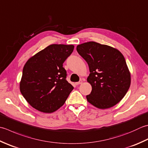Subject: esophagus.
<instances>
[{"mask_svg": "<svg viewBox=\"0 0 148 148\" xmlns=\"http://www.w3.org/2000/svg\"><path fill=\"white\" fill-rule=\"evenodd\" d=\"M82 83H83V82L82 81H79V82H77V83H76V85H80V84H82Z\"/></svg>", "mask_w": 148, "mask_h": 148, "instance_id": "esophagus-1", "label": "esophagus"}]
</instances>
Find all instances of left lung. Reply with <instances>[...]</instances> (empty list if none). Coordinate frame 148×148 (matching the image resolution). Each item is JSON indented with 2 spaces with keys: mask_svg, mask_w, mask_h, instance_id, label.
I'll list each match as a JSON object with an SVG mask.
<instances>
[{
  "mask_svg": "<svg viewBox=\"0 0 148 148\" xmlns=\"http://www.w3.org/2000/svg\"><path fill=\"white\" fill-rule=\"evenodd\" d=\"M77 53L87 62V82L92 92L86 99L95 107L107 109L117 105L128 92L131 74L123 54L107 45L88 42L78 45Z\"/></svg>",
  "mask_w": 148,
  "mask_h": 148,
  "instance_id": "left-lung-1",
  "label": "left lung"
}]
</instances>
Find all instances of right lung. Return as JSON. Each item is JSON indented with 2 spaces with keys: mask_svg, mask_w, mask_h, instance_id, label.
<instances>
[{
  "mask_svg": "<svg viewBox=\"0 0 148 148\" xmlns=\"http://www.w3.org/2000/svg\"><path fill=\"white\" fill-rule=\"evenodd\" d=\"M73 45L52 44L29 59L23 68L20 90L37 110L53 113L62 106L74 87L66 80L63 63Z\"/></svg>",
  "mask_w": 148,
  "mask_h": 148,
  "instance_id": "add662e5",
  "label": "right lung"
}]
</instances>
